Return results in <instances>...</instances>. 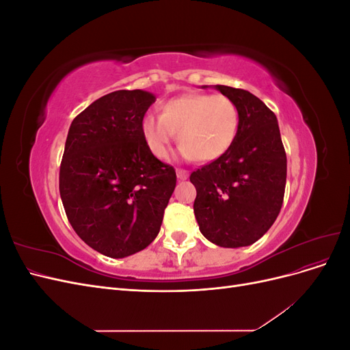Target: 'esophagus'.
<instances>
[{"label": "esophagus", "mask_w": 350, "mask_h": 350, "mask_svg": "<svg viewBox=\"0 0 350 350\" xmlns=\"http://www.w3.org/2000/svg\"><path fill=\"white\" fill-rule=\"evenodd\" d=\"M176 176H178V179H187L188 171H185V169H176Z\"/></svg>", "instance_id": "1"}]
</instances>
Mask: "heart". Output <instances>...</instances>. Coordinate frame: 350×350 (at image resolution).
<instances>
[{"label":"heart","instance_id":"1","mask_svg":"<svg viewBox=\"0 0 350 350\" xmlns=\"http://www.w3.org/2000/svg\"><path fill=\"white\" fill-rule=\"evenodd\" d=\"M239 115L235 103L225 94L184 93L163 102L159 116L146 115L140 124L142 137L156 159H166L176 139L187 159L211 162L234 144Z\"/></svg>","mask_w":350,"mask_h":350}]
</instances>
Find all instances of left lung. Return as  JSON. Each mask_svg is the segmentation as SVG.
<instances>
[{"label":"left lung","instance_id":"8db88e82","mask_svg":"<svg viewBox=\"0 0 350 350\" xmlns=\"http://www.w3.org/2000/svg\"><path fill=\"white\" fill-rule=\"evenodd\" d=\"M235 103L237 139L216 161L189 176L197 189L194 215L210 242L239 248L258 241L282 208L286 153L278 118L248 90L216 84Z\"/></svg>","mask_w":350,"mask_h":350}]
</instances>
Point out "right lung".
Instances as JSON below:
<instances>
[{
	"label": "right lung",
	"mask_w": 350,
	"mask_h": 350,
	"mask_svg": "<svg viewBox=\"0 0 350 350\" xmlns=\"http://www.w3.org/2000/svg\"><path fill=\"white\" fill-rule=\"evenodd\" d=\"M156 100L144 90L105 94L72 120L59 167V194L76 234L103 256L124 258L157 237L175 185L171 165L140 131Z\"/></svg>",
	"instance_id": "1"
}]
</instances>
